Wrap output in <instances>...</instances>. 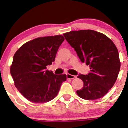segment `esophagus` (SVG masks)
Returning <instances> with one entry per match:
<instances>
[{"instance_id":"34e87169","label":"esophagus","mask_w":128,"mask_h":128,"mask_svg":"<svg viewBox=\"0 0 128 128\" xmlns=\"http://www.w3.org/2000/svg\"><path fill=\"white\" fill-rule=\"evenodd\" d=\"M66 78L68 79H73V78H76V76H74V75H72L70 74H66Z\"/></svg>"}]
</instances>
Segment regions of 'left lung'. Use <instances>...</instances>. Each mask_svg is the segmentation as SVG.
I'll use <instances>...</instances> for the list:
<instances>
[{
	"label": "left lung",
	"instance_id": "8db88e82",
	"mask_svg": "<svg viewBox=\"0 0 128 128\" xmlns=\"http://www.w3.org/2000/svg\"><path fill=\"white\" fill-rule=\"evenodd\" d=\"M64 36L80 61L90 66L88 74L78 75L84 85L77 94L87 100L104 96L113 87L120 70L116 46L104 34L92 30L72 31Z\"/></svg>",
	"mask_w": 128,
	"mask_h": 128
}]
</instances>
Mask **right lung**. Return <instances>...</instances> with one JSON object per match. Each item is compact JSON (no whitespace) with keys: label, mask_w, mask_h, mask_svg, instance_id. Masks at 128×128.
Instances as JSON below:
<instances>
[{"label":"right lung","mask_w":128,"mask_h":128,"mask_svg":"<svg viewBox=\"0 0 128 128\" xmlns=\"http://www.w3.org/2000/svg\"><path fill=\"white\" fill-rule=\"evenodd\" d=\"M62 36L40 37L22 45L14 55L10 74L14 85L28 100L43 103L57 96L66 74H54L46 66L55 61Z\"/></svg>","instance_id":"add662e5"}]
</instances>
